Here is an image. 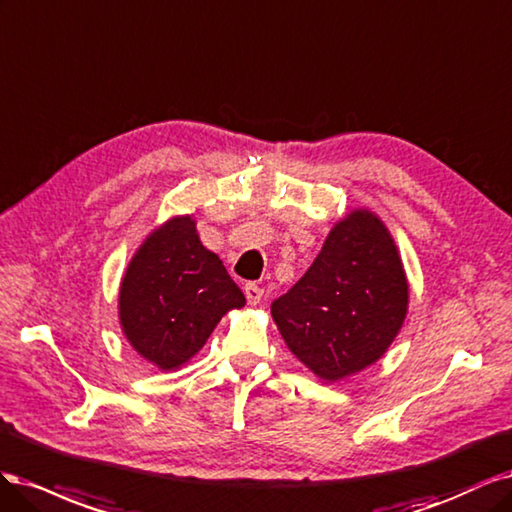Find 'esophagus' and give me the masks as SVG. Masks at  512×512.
I'll return each mask as SVG.
<instances>
[{
  "mask_svg": "<svg viewBox=\"0 0 512 512\" xmlns=\"http://www.w3.org/2000/svg\"><path fill=\"white\" fill-rule=\"evenodd\" d=\"M244 295H246V302L253 304V306H257V304L263 302V289L257 287L255 283H249V285L244 287Z\"/></svg>",
  "mask_w": 512,
  "mask_h": 512,
  "instance_id": "obj_1",
  "label": "esophagus"
}]
</instances>
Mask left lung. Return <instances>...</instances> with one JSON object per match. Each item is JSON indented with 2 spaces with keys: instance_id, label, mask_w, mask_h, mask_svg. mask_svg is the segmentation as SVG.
Returning a JSON list of instances; mask_svg holds the SVG:
<instances>
[{
  "instance_id": "8db88e82",
  "label": "left lung",
  "mask_w": 512,
  "mask_h": 512,
  "mask_svg": "<svg viewBox=\"0 0 512 512\" xmlns=\"http://www.w3.org/2000/svg\"><path fill=\"white\" fill-rule=\"evenodd\" d=\"M408 285L387 227L357 210L329 232L321 253L272 317L293 355L325 381L364 370L400 332Z\"/></svg>"
}]
</instances>
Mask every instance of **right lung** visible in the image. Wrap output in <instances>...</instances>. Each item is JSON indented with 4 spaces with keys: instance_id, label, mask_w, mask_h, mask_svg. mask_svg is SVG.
Here are the masks:
<instances>
[{
    "instance_id": "right-lung-1",
    "label": "right lung",
    "mask_w": 512,
    "mask_h": 512,
    "mask_svg": "<svg viewBox=\"0 0 512 512\" xmlns=\"http://www.w3.org/2000/svg\"><path fill=\"white\" fill-rule=\"evenodd\" d=\"M240 306L244 293L221 259L204 249L191 217L151 234L131 259L119 295L127 340L161 370L183 366L225 312Z\"/></svg>"
}]
</instances>
